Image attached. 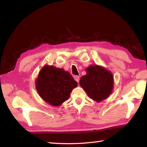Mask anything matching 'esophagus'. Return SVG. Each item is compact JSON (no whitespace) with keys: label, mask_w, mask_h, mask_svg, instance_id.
<instances>
[{"label":"esophagus","mask_w":147,"mask_h":147,"mask_svg":"<svg viewBox=\"0 0 147 147\" xmlns=\"http://www.w3.org/2000/svg\"><path fill=\"white\" fill-rule=\"evenodd\" d=\"M74 79H75V80L76 81L77 83H78L79 82V81H80V77H78V76H75L74 77Z\"/></svg>","instance_id":"1"}]
</instances>
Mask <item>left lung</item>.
<instances>
[{
    "instance_id": "1",
    "label": "left lung",
    "mask_w": 147,
    "mask_h": 147,
    "mask_svg": "<svg viewBox=\"0 0 147 147\" xmlns=\"http://www.w3.org/2000/svg\"><path fill=\"white\" fill-rule=\"evenodd\" d=\"M80 84L90 98L96 102L106 99L113 88V77L103 67L90 65L86 68V75L80 80Z\"/></svg>"
}]
</instances>
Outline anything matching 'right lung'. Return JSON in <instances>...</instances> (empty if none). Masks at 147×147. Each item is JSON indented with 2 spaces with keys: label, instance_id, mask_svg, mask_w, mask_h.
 Instances as JSON below:
<instances>
[{
  "label": "right lung",
  "instance_id": "obj_1",
  "mask_svg": "<svg viewBox=\"0 0 147 147\" xmlns=\"http://www.w3.org/2000/svg\"><path fill=\"white\" fill-rule=\"evenodd\" d=\"M67 71L45 65L35 80V87L41 98L53 106H59L68 100L70 92L77 86Z\"/></svg>",
  "mask_w": 147,
  "mask_h": 147
}]
</instances>
